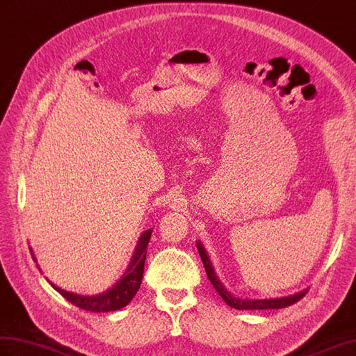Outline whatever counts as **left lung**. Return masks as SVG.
Returning <instances> with one entry per match:
<instances>
[{
	"mask_svg": "<svg viewBox=\"0 0 356 356\" xmlns=\"http://www.w3.org/2000/svg\"><path fill=\"white\" fill-rule=\"evenodd\" d=\"M197 248L200 252V257L203 260V265L206 269V273L209 277V281L212 282L213 287L216 289L218 293L221 295V298L225 300L227 305H230L232 308L236 309H272V308H284L289 305H293L298 300L302 299L307 293V290L300 291V293H296L293 296H286V298H277V299H241L236 298L233 295H230L229 291L224 289V286L221 284V281L218 280L216 273L213 270V266L211 260H209V256L206 254V250L203 248L202 243H197Z\"/></svg>",
	"mask_w": 356,
	"mask_h": 356,
	"instance_id": "obj_1",
	"label": "left lung"
}]
</instances>
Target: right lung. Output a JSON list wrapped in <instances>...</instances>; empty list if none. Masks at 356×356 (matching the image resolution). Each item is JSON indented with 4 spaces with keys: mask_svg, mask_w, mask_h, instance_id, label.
Returning a JSON list of instances; mask_svg holds the SVG:
<instances>
[{
    "mask_svg": "<svg viewBox=\"0 0 356 356\" xmlns=\"http://www.w3.org/2000/svg\"><path fill=\"white\" fill-rule=\"evenodd\" d=\"M150 236H152V230H147L141 234L140 242L136 245L134 259L129 265V269H127V272L124 273V277L118 281L111 290L105 291V293L97 295V296H81L76 293H70V291L63 290L54 284L52 287L56 289L63 298H66L70 304L76 305L78 308L87 309V312H91V313H108V312H115V309L126 307L131 302L132 298L136 295V291H138L141 286L143 273H144V261H145V256H147Z\"/></svg>",
    "mask_w": 356,
    "mask_h": 356,
    "instance_id": "obj_1",
    "label": "right lung"
}]
</instances>
